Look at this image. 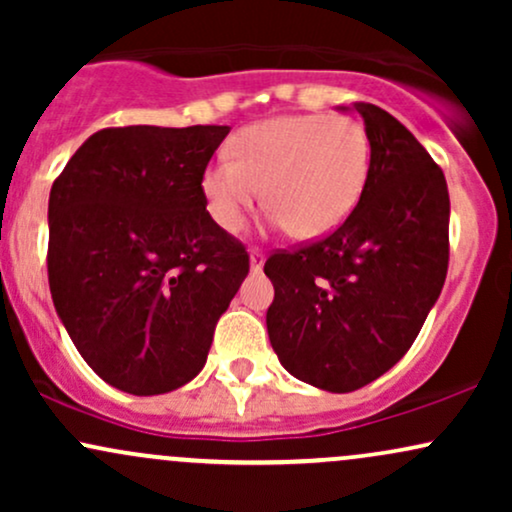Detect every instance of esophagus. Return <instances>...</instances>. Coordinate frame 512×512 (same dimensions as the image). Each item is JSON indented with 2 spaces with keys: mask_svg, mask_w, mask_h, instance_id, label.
<instances>
[{
  "mask_svg": "<svg viewBox=\"0 0 512 512\" xmlns=\"http://www.w3.org/2000/svg\"><path fill=\"white\" fill-rule=\"evenodd\" d=\"M262 264H264V252L252 250L250 252V269H252V272H262Z\"/></svg>",
  "mask_w": 512,
  "mask_h": 512,
  "instance_id": "esophagus-1",
  "label": "esophagus"
}]
</instances>
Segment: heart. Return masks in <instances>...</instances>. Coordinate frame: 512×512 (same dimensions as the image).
Listing matches in <instances>:
<instances>
[{"mask_svg":"<svg viewBox=\"0 0 512 512\" xmlns=\"http://www.w3.org/2000/svg\"><path fill=\"white\" fill-rule=\"evenodd\" d=\"M233 158L204 170L207 209L223 231H238L264 199L296 238H322L361 197L370 166L366 127L346 115H284L243 127Z\"/></svg>","mask_w":512,"mask_h":512,"instance_id":"b5f03b06","label":"heart"}]
</instances>
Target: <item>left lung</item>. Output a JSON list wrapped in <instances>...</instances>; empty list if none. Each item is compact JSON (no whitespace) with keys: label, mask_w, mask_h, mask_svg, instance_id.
Masks as SVG:
<instances>
[{"label":"left lung","mask_w":512,"mask_h":512,"mask_svg":"<svg viewBox=\"0 0 512 512\" xmlns=\"http://www.w3.org/2000/svg\"><path fill=\"white\" fill-rule=\"evenodd\" d=\"M370 166L358 204L330 236L276 250L267 310L272 349L293 378L354 392L409 351L438 301L450 257L443 170L402 122L354 103Z\"/></svg>","instance_id":"left-lung-1"}]
</instances>
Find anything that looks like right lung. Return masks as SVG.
<instances>
[{
	"instance_id": "obj_1",
	"label": "right lung",
	"mask_w": 512,
	"mask_h": 512,
	"mask_svg": "<svg viewBox=\"0 0 512 512\" xmlns=\"http://www.w3.org/2000/svg\"><path fill=\"white\" fill-rule=\"evenodd\" d=\"M231 127H108L52 182V303L108 385L149 397L204 368L219 317L250 272L209 216L207 163Z\"/></svg>"
}]
</instances>
